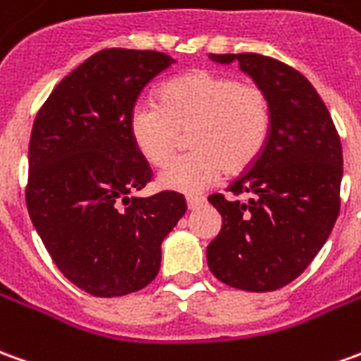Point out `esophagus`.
<instances>
[{"label":"esophagus","mask_w":361,"mask_h":361,"mask_svg":"<svg viewBox=\"0 0 361 361\" xmlns=\"http://www.w3.org/2000/svg\"><path fill=\"white\" fill-rule=\"evenodd\" d=\"M205 205V199L203 197H188V209L189 211H195L199 207Z\"/></svg>","instance_id":"34e87169"}]
</instances>
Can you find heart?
I'll return each mask as SVG.
<instances>
[{
	"label": "heart",
	"mask_w": 361,
	"mask_h": 361,
	"mask_svg": "<svg viewBox=\"0 0 361 361\" xmlns=\"http://www.w3.org/2000/svg\"><path fill=\"white\" fill-rule=\"evenodd\" d=\"M191 152L173 158L158 176L160 188L197 195L256 162L271 133L268 92L236 75L195 70L160 87L158 103H137L128 133L152 166L166 164L188 133Z\"/></svg>",
	"instance_id": "heart-1"
}]
</instances>
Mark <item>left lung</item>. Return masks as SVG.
<instances>
[{"mask_svg": "<svg viewBox=\"0 0 361 361\" xmlns=\"http://www.w3.org/2000/svg\"><path fill=\"white\" fill-rule=\"evenodd\" d=\"M238 62L269 95L271 133L256 162L209 203L223 216L207 246L216 279L244 291L291 283L319 254L340 213L342 145L326 105L295 68L262 54H209ZM251 197L240 202L238 195Z\"/></svg>", "mask_w": 361, "mask_h": 361, "instance_id": "obj_1", "label": "left lung"}]
</instances>
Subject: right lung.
<instances>
[{
    "label": "right lung",
    "instance_id": "1",
    "mask_svg": "<svg viewBox=\"0 0 361 361\" xmlns=\"http://www.w3.org/2000/svg\"><path fill=\"white\" fill-rule=\"evenodd\" d=\"M173 62L156 50H99L52 90L32 125L29 215L58 269L95 297L148 286L188 211L176 191L135 197L152 170L128 133L138 93Z\"/></svg>",
    "mask_w": 361,
    "mask_h": 361
}]
</instances>
